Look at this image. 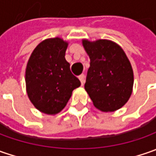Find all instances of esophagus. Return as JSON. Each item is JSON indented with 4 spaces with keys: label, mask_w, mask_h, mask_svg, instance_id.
<instances>
[{
    "label": "esophagus",
    "mask_w": 156,
    "mask_h": 156,
    "mask_svg": "<svg viewBox=\"0 0 156 156\" xmlns=\"http://www.w3.org/2000/svg\"><path fill=\"white\" fill-rule=\"evenodd\" d=\"M79 79H80V81H81V85H83L84 82H85V75L82 74V75H81L79 76Z\"/></svg>",
    "instance_id": "esophagus-1"
}]
</instances>
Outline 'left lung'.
Segmentation results:
<instances>
[{
  "label": "left lung",
  "instance_id": "obj_1",
  "mask_svg": "<svg viewBox=\"0 0 156 156\" xmlns=\"http://www.w3.org/2000/svg\"><path fill=\"white\" fill-rule=\"evenodd\" d=\"M82 45L90 58L85 89L96 108L113 112L126 104L132 94L134 73L125 52L109 40L89 41Z\"/></svg>",
  "mask_w": 156,
  "mask_h": 156
}]
</instances>
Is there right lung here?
<instances>
[{
  "instance_id": "obj_1",
  "label": "right lung",
  "mask_w": 156,
  "mask_h": 156,
  "mask_svg": "<svg viewBox=\"0 0 156 156\" xmlns=\"http://www.w3.org/2000/svg\"><path fill=\"white\" fill-rule=\"evenodd\" d=\"M68 44L59 37L44 40L34 49L27 62L25 81L28 98L47 115L62 110L73 90L81 86L65 59Z\"/></svg>"
}]
</instances>
